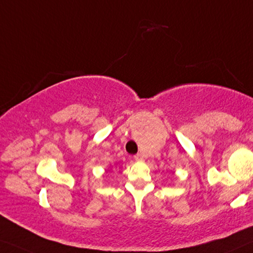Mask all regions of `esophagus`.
Wrapping results in <instances>:
<instances>
[{
  "instance_id": "esophagus-1",
  "label": "esophagus",
  "mask_w": 253,
  "mask_h": 253,
  "mask_svg": "<svg viewBox=\"0 0 253 253\" xmlns=\"http://www.w3.org/2000/svg\"><path fill=\"white\" fill-rule=\"evenodd\" d=\"M134 159H135V160H137V161H139V160H143V159H144V157H143V154H142V153H137V154H135V156H134Z\"/></svg>"
}]
</instances>
